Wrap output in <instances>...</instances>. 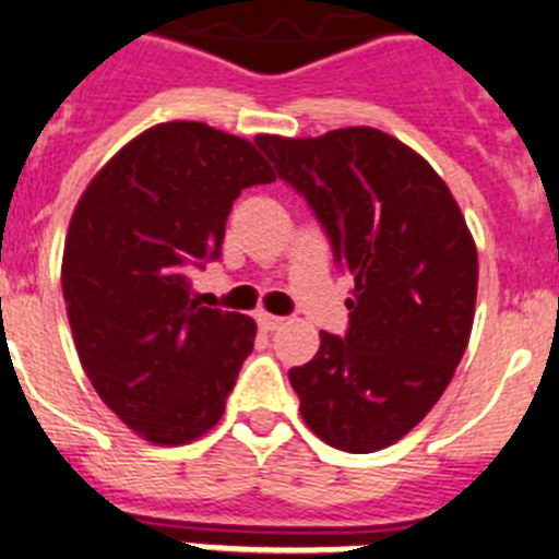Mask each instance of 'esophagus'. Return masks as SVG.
Masks as SVG:
<instances>
[{"mask_svg":"<svg viewBox=\"0 0 559 559\" xmlns=\"http://www.w3.org/2000/svg\"><path fill=\"white\" fill-rule=\"evenodd\" d=\"M255 320H259V326L264 329V332H275V329L284 323V318H278V314H270V312H259L255 314Z\"/></svg>","mask_w":559,"mask_h":559,"instance_id":"obj_1","label":"esophagus"}]
</instances>
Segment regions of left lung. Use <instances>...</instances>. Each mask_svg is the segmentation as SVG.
<instances>
[{
	"label": "left lung",
	"mask_w": 559,
	"mask_h": 559,
	"mask_svg": "<svg viewBox=\"0 0 559 559\" xmlns=\"http://www.w3.org/2000/svg\"><path fill=\"white\" fill-rule=\"evenodd\" d=\"M255 143L354 275L346 337L320 332L318 354L289 371L300 416L332 448L377 453L430 414L464 357L478 293L473 233L430 163L380 129Z\"/></svg>",
	"instance_id": "obj_1"
}]
</instances>
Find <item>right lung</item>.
<instances>
[{
    "instance_id": "obj_1",
    "label": "right lung",
    "mask_w": 559,
    "mask_h": 559,
    "mask_svg": "<svg viewBox=\"0 0 559 559\" xmlns=\"http://www.w3.org/2000/svg\"><path fill=\"white\" fill-rule=\"evenodd\" d=\"M273 179L250 140L171 120L129 140L78 199L61 261L72 340L140 439L177 448L225 414L255 320L202 307L188 273L219 259L233 199Z\"/></svg>"
}]
</instances>
